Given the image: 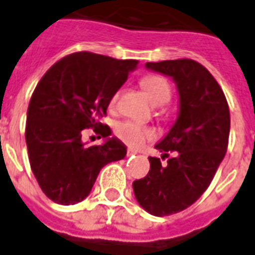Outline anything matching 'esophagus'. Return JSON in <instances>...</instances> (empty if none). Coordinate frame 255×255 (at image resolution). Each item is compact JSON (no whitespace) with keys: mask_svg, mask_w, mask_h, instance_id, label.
Instances as JSON below:
<instances>
[{"mask_svg":"<svg viewBox=\"0 0 255 255\" xmlns=\"http://www.w3.org/2000/svg\"><path fill=\"white\" fill-rule=\"evenodd\" d=\"M133 155H135V152H133V151H131V149H129V151H127L128 157H129V156H133Z\"/></svg>","mask_w":255,"mask_h":255,"instance_id":"1","label":"esophagus"}]
</instances>
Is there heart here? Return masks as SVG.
I'll return each mask as SVG.
<instances>
[{"mask_svg": "<svg viewBox=\"0 0 255 255\" xmlns=\"http://www.w3.org/2000/svg\"><path fill=\"white\" fill-rule=\"evenodd\" d=\"M144 91L147 92L148 98L155 106H161L167 103L170 98V87L168 82L159 75H147L140 82ZM118 98V94L112 96L111 106H114ZM115 133L122 141L129 145V147H139L145 141L151 139L153 132L147 127H143L135 122H122L115 127Z\"/></svg>", "mask_w": 255, "mask_h": 255, "instance_id": "b5f03b06", "label": "heart"}]
</instances>
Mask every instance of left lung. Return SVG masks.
<instances>
[{
	"mask_svg": "<svg viewBox=\"0 0 255 255\" xmlns=\"http://www.w3.org/2000/svg\"><path fill=\"white\" fill-rule=\"evenodd\" d=\"M148 70L173 79L178 92V115L155 148L161 159L173 152L165 165L148 157L151 169L132 186L140 206L164 217L196 202L213 180L228 149L229 106L217 81L192 59L147 62Z\"/></svg>",
	"mask_w": 255,
	"mask_h": 255,
	"instance_id": "8db88e82",
	"label": "left lung"
}]
</instances>
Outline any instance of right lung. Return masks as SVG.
<instances>
[{"instance_id":"right-lung-1","label":"right lung","mask_w":255,"mask_h":255,"mask_svg":"<svg viewBox=\"0 0 255 255\" xmlns=\"http://www.w3.org/2000/svg\"><path fill=\"white\" fill-rule=\"evenodd\" d=\"M137 63L81 51L58 61L37 85L27 108L25 137L30 167L51 201L81 202L100 169L126 157L127 147L108 137L111 129L99 119ZM85 128H94L108 140L88 147L81 140Z\"/></svg>"}]
</instances>
